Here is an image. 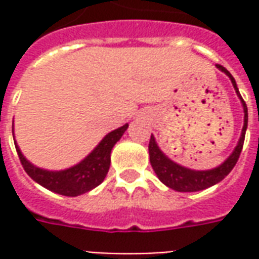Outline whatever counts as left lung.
<instances>
[{"label": "left lung", "instance_id": "1", "mask_svg": "<svg viewBox=\"0 0 259 259\" xmlns=\"http://www.w3.org/2000/svg\"><path fill=\"white\" fill-rule=\"evenodd\" d=\"M217 68L223 72L228 76L232 84H233L236 94L241 101L243 105V111H244V124L241 129V136H240L239 143L237 146L234 147L233 152L229 155L221 165H218L217 168L206 169V170H195V169L186 168L182 166L179 163H176L172 161L170 158L166 157L161 148L155 141V137L151 135L150 139V144H148V151H150V162L154 169V172L157 174L158 179L162 182L163 185L172 189L175 191H180V193H193V191L205 190L211 186L217 185L219 182H222L229 174L230 170L234 168V165L237 162V159L240 157V152L243 150V144H244L245 130H247V123H248V112H247V105L243 101V98L240 96V91L236 84V80L233 79V76L230 74L228 69H225L221 65H217Z\"/></svg>", "mask_w": 259, "mask_h": 259}]
</instances>
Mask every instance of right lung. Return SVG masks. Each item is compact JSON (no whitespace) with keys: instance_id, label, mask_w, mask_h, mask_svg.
<instances>
[{"instance_id":"1","label":"right lung","mask_w":259,"mask_h":259,"mask_svg":"<svg viewBox=\"0 0 259 259\" xmlns=\"http://www.w3.org/2000/svg\"><path fill=\"white\" fill-rule=\"evenodd\" d=\"M127 127L129 124L126 123L118 129L109 132L84 159L62 170H48V169L38 168L36 165H33L22 154L18 143L15 140V135L14 141L16 152L19 155L20 162L23 165L26 174L36 183L57 194L77 197L96 189L97 186H100L104 182L109 170V165H111V151L113 146L120 140V137L123 136ZM12 133H14V127H12Z\"/></svg>"}]
</instances>
